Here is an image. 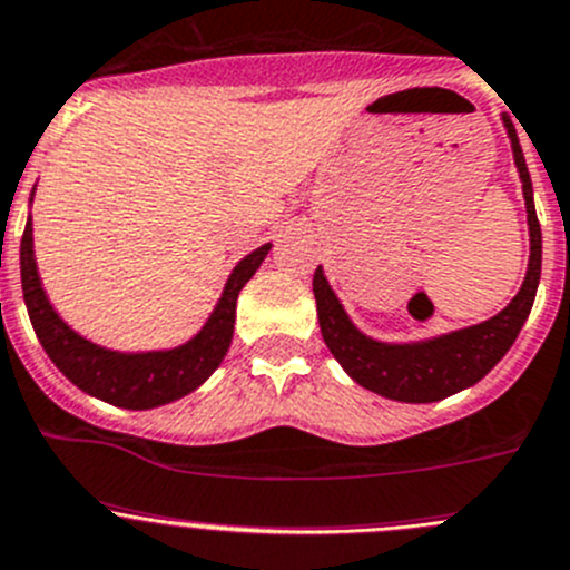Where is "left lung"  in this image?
I'll list each match as a JSON object with an SVG mask.
<instances>
[{
  "label": "left lung",
  "mask_w": 570,
  "mask_h": 570,
  "mask_svg": "<svg viewBox=\"0 0 570 570\" xmlns=\"http://www.w3.org/2000/svg\"><path fill=\"white\" fill-rule=\"evenodd\" d=\"M503 126H507V135L512 140L514 168H518L520 183H523L525 222H529V267H525V278L518 295L498 315L475 323V326L422 340H405V343H387V340H376L365 334L363 328H357L340 297L334 295L323 267H317L312 292H315L317 301L321 334L334 360L343 365L345 374L357 385L393 399V402L428 405V402H439V399L453 396V393L481 382L494 365L507 357V351L518 340L520 328H523L525 317L534 306L537 286H540L542 233L534 210V188H531L518 131H514L509 117H503Z\"/></svg>",
  "instance_id": "obj_1"
}]
</instances>
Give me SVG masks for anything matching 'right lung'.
<instances>
[{"label":"right lung","mask_w":570,"mask_h":570,"mask_svg":"<svg viewBox=\"0 0 570 570\" xmlns=\"http://www.w3.org/2000/svg\"><path fill=\"white\" fill-rule=\"evenodd\" d=\"M33 194H30V202H33ZM269 247L273 244H261L258 249H253V253L238 261L233 273L227 275L225 289H222L219 301L207 315L205 326L190 340L174 345V348H106V345L92 343V340L69 326L56 312L39 278V264H36L33 249V219L30 216L19 247L21 292H24V306H28L36 337L45 345L47 357L56 363V368L72 385L115 407L151 411V407H163L168 402L188 396L213 371L219 368L233 340L238 292L253 278L255 269L261 267V261L267 258Z\"/></svg>","instance_id":"obj_1"}]
</instances>
